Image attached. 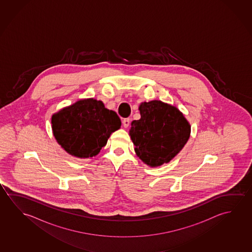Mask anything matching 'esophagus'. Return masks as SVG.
Wrapping results in <instances>:
<instances>
[{
	"label": "esophagus",
	"instance_id": "34e87169",
	"mask_svg": "<svg viewBox=\"0 0 252 252\" xmlns=\"http://www.w3.org/2000/svg\"><path fill=\"white\" fill-rule=\"evenodd\" d=\"M129 124H130V119L129 118H126V119H124V121H123V125H124V128H128V126H129Z\"/></svg>",
	"mask_w": 252,
	"mask_h": 252
}]
</instances>
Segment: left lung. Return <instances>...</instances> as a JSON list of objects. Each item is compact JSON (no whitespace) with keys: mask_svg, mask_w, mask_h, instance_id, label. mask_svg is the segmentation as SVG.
I'll list each match as a JSON object with an SVG mask.
<instances>
[{"mask_svg":"<svg viewBox=\"0 0 252 252\" xmlns=\"http://www.w3.org/2000/svg\"><path fill=\"white\" fill-rule=\"evenodd\" d=\"M139 110L141 118L129 129L136 155L152 167L169 163L189 139L190 124L178 108L161 100L144 101Z\"/></svg>","mask_w":252,"mask_h":252,"instance_id":"left-lung-1","label":"left lung"}]
</instances>
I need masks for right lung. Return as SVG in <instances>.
<instances>
[{
	"mask_svg": "<svg viewBox=\"0 0 252 252\" xmlns=\"http://www.w3.org/2000/svg\"><path fill=\"white\" fill-rule=\"evenodd\" d=\"M53 135L61 147L72 156H96L108 137L121 128L120 118L94 99L78 100L52 117Z\"/></svg>",
	"mask_w": 252,
	"mask_h": 252,
	"instance_id": "right-lung-1",
	"label": "right lung"
}]
</instances>
